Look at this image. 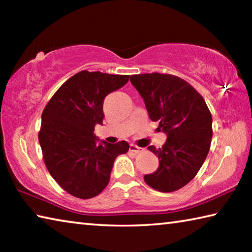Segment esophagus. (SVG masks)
<instances>
[{"label":"esophagus","instance_id":"esophagus-1","mask_svg":"<svg viewBox=\"0 0 252 252\" xmlns=\"http://www.w3.org/2000/svg\"><path fill=\"white\" fill-rule=\"evenodd\" d=\"M130 151L134 152V153H140V152H143L144 149L143 148H140V147H136L134 144H131L130 146Z\"/></svg>","mask_w":252,"mask_h":252}]
</instances>
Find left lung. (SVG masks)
Instances as JSON below:
<instances>
[{
	"label": "left lung",
	"mask_w": 252,
	"mask_h": 252,
	"mask_svg": "<svg viewBox=\"0 0 252 252\" xmlns=\"http://www.w3.org/2000/svg\"><path fill=\"white\" fill-rule=\"evenodd\" d=\"M149 118L167 134L162 148L148 149L159 158V168L144 176L148 186L173 192L189 183L202 167L210 149L212 117L206 101L183 79L171 74L131 75Z\"/></svg>",
	"instance_id": "8db88e82"
}]
</instances>
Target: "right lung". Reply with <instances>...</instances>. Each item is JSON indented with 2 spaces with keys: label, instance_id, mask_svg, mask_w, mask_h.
I'll return each instance as SVG.
<instances>
[{
  "label": "right lung",
  "instance_id": "right-lung-1",
  "mask_svg": "<svg viewBox=\"0 0 252 252\" xmlns=\"http://www.w3.org/2000/svg\"><path fill=\"white\" fill-rule=\"evenodd\" d=\"M129 76L81 71L59 88L43 110L39 141L44 163L73 197L90 199L101 193L116 158L129 151L126 141L97 144L94 135L95 125L104 118V97L122 88Z\"/></svg>",
  "mask_w": 252,
  "mask_h": 252
}]
</instances>
